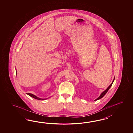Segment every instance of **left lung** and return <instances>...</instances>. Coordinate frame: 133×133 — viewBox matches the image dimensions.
<instances>
[{
  "instance_id": "left-lung-1",
  "label": "left lung",
  "mask_w": 133,
  "mask_h": 133,
  "mask_svg": "<svg viewBox=\"0 0 133 133\" xmlns=\"http://www.w3.org/2000/svg\"><path fill=\"white\" fill-rule=\"evenodd\" d=\"M114 80H115V78H114V80H113V82H112V83L111 84V85L108 87V88L105 90L104 91L103 93H102V94L100 95V96L97 98V99H96V100H95V101H96V100H99V99H101V98H102L103 96H105V95L106 94V93L108 92V90L110 89V88H111V87L112 86V84H113V82H114Z\"/></svg>"
}]
</instances>
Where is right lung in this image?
<instances>
[{"mask_svg": "<svg viewBox=\"0 0 133 133\" xmlns=\"http://www.w3.org/2000/svg\"><path fill=\"white\" fill-rule=\"evenodd\" d=\"M16 72H17V70H16ZM27 94H28V95H29V96H30L31 97H32L34 98H35V99H37V100H45V99H47V98H45V99H42V98H39V97H37V96H35L34 95L32 94L28 93Z\"/></svg>", "mask_w": 133, "mask_h": 133, "instance_id": "right-lung-1", "label": "right lung"}]
</instances>
